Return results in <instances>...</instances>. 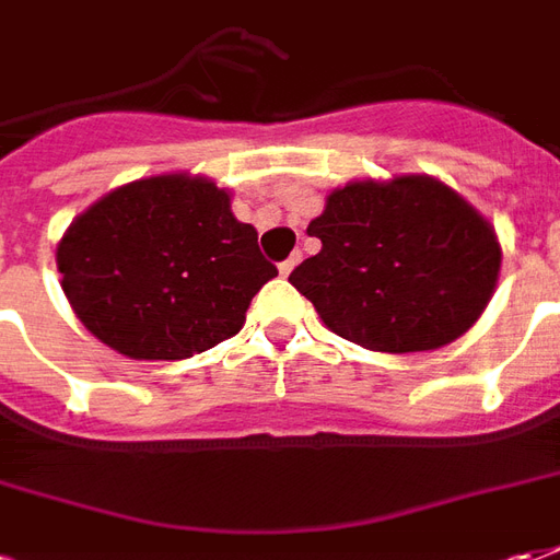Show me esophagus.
Wrapping results in <instances>:
<instances>
[{"label": "esophagus", "mask_w": 560, "mask_h": 560, "mask_svg": "<svg viewBox=\"0 0 560 560\" xmlns=\"http://www.w3.org/2000/svg\"><path fill=\"white\" fill-rule=\"evenodd\" d=\"M298 259H301V256H298V253H295V256H289V259H285V262H280V275H283V277L292 275V271H295Z\"/></svg>", "instance_id": "1"}]
</instances>
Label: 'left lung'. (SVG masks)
<instances>
[{"label":"left lung","mask_w":560,"mask_h":560,"mask_svg":"<svg viewBox=\"0 0 560 560\" xmlns=\"http://www.w3.org/2000/svg\"><path fill=\"white\" fill-rule=\"evenodd\" d=\"M322 250L289 283L337 337L373 352H427L471 328L495 292V230L435 178L352 182L307 226Z\"/></svg>","instance_id":"8db88e82"}]
</instances>
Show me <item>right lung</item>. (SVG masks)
I'll return each mask as SVG.
<instances>
[{"label": "right lung", "mask_w": 560, "mask_h": 560, "mask_svg": "<svg viewBox=\"0 0 560 560\" xmlns=\"http://www.w3.org/2000/svg\"><path fill=\"white\" fill-rule=\"evenodd\" d=\"M77 319L133 361L230 340L277 268L208 178L158 175L97 199L56 250Z\"/></svg>", "instance_id": "right-lung-1"}]
</instances>
